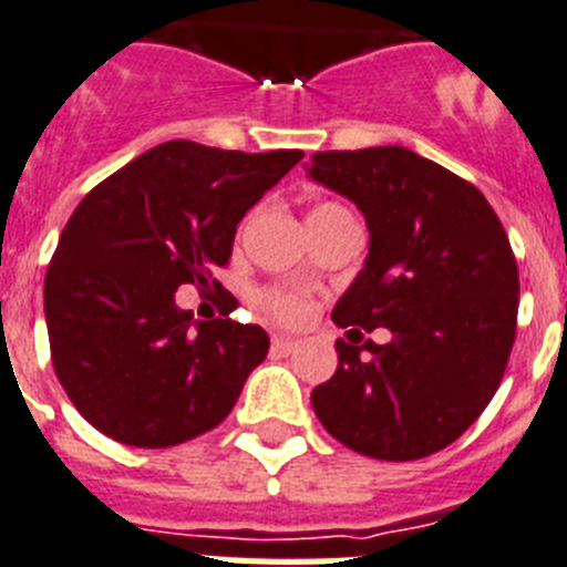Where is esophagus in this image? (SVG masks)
<instances>
[{
    "instance_id": "esophagus-1",
    "label": "esophagus",
    "mask_w": 567,
    "mask_h": 567,
    "mask_svg": "<svg viewBox=\"0 0 567 567\" xmlns=\"http://www.w3.org/2000/svg\"><path fill=\"white\" fill-rule=\"evenodd\" d=\"M297 348H299V342H297V339H290V337H274V342H270V351L282 353V357L293 353Z\"/></svg>"
}]
</instances>
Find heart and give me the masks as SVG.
Wrapping results in <instances>:
<instances>
[{"instance_id": "b5f03b06", "label": "heart", "mask_w": 567, "mask_h": 567, "mask_svg": "<svg viewBox=\"0 0 567 567\" xmlns=\"http://www.w3.org/2000/svg\"><path fill=\"white\" fill-rule=\"evenodd\" d=\"M333 208H339V205L322 202V205H317V208L311 210V216L324 214V210ZM259 305H262L270 317L279 319V322H299V319L305 317V311H308L305 299L299 297V293H290V290H265V293H259Z\"/></svg>"}]
</instances>
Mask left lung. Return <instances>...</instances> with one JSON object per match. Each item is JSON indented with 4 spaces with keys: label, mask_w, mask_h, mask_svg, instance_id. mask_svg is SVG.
<instances>
[{
    "label": "left lung",
    "mask_w": 567,
    "mask_h": 567,
    "mask_svg": "<svg viewBox=\"0 0 567 567\" xmlns=\"http://www.w3.org/2000/svg\"><path fill=\"white\" fill-rule=\"evenodd\" d=\"M308 176L348 196L371 230L365 268L331 313L351 331L313 411L357 454H436L474 425L508 365L519 308L508 234L471 182L408 147L324 151ZM373 327L392 342L362 340Z\"/></svg>",
    "instance_id": "left-lung-1"
}]
</instances>
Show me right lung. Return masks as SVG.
I'll list each match as a JSON object with an SVG mask.
<instances>
[{
  "instance_id": "1",
  "label": "right lung",
  "mask_w": 567,
  "mask_h": 567,
  "mask_svg": "<svg viewBox=\"0 0 567 567\" xmlns=\"http://www.w3.org/2000/svg\"><path fill=\"white\" fill-rule=\"evenodd\" d=\"M174 140L100 182L68 219L45 274L51 362L68 400L111 440L171 447L230 413L268 353L259 324L194 319L179 285L214 279L236 225L302 159Z\"/></svg>"
}]
</instances>
